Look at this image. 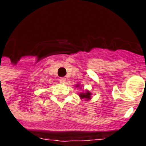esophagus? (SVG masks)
Returning a JSON list of instances; mask_svg holds the SVG:
<instances>
[{
	"instance_id": "obj_1",
	"label": "esophagus",
	"mask_w": 146,
	"mask_h": 146,
	"mask_svg": "<svg viewBox=\"0 0 146 146\" xmlns=\"http://www.w3.org/2000/svg\"><path fill=\"white\" fill-rule=\"evenodd\" d=\"M66 79L65 77H62V78H60V79H59V82L62 83V84H65V83H66Z\"/></svg>"
}]
</instances>
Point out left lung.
<instances>
[{
    "label": "left lung",
    "instance_id": "left-lung-1",
    "mask_svg": "<svg viewBox=\"0 0 146 146\" xmlns=\"http://www.w3.org/2000/svg\"><path fill=\"white\" fill-rule=\"evenodd\" d=\"M80 97L82 98V99H87L88 100L91 98V93L89 92H87L86 93H81L80 94Z\"/></svg>",
    "mask_w": 146,
    "mask_h": 146
}]
</instances>
